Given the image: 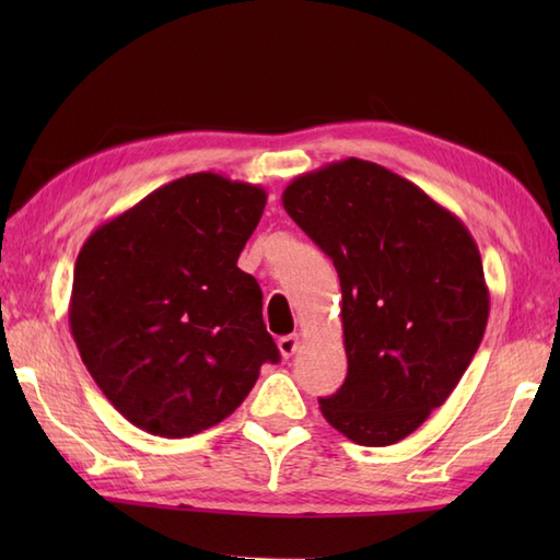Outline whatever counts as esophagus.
Returning <instances> with one entry per match:
<instances>
[{
  "label": "esophagus",
  "mask_w": 560,
  "mask_h": 560,
  "mask_svg": "<svg viewBox=\"0 0 560 560\" xmlns=\"http://www.w3.org/2000/svg\"><path fill=\"white\" fill-rule=\"evenodd\" d=\"M299 347H301L299 335H287V337L279 339V351H281L283 359H291V355L299 351Z\"/></svg>",
  "instance_id": "34e87169"
}]
</instances>
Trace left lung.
I'll return each instance as SVG.
<instances>
[{"label":"left lung","instance_id":"1","mask_svg":"<svg viewBox=\"0 0 560 560\" xmlns=\"http://www.w3.org/2000/svg\"><path fill=\"white\" fill-rule=\"evenodd\" d=\"M281 201L341 283L349 373L319 409L353 443L395 445L443 407L483 339L479 247L455 213L371 161L303 173Z\"/></svg>","mask_w":560,"mask_h":560}]
</instances>
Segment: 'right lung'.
Segmentation results:
<instances>
[{
  "mask_svg": "<svg viewBox=\"0 0 560 560\" xmlns=\"http://www.w3.org/2000/svg\"><path fill=\"white\" fill-rule=\"evenodd\" d=\"M265 205V187L192 173L81 245L71 337L103 395L141 431H207L241 407L261 363L279 361L259 283L237 269Z\"/></svg>",
  "mask_w": 560,
  "mask_h": 560,
  "instance_id": "obj_1",
  "label": "right lung"
}]
</instances>
